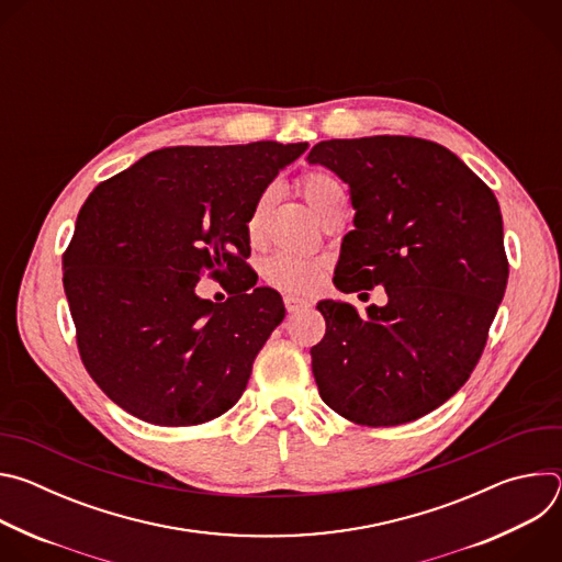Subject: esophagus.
Here are the masks:
<instances>
[{
  "label": "esophagus",
  "mask_w": 562,
  "mask_h": 562,
  "mask_svg": "<svg viewBox=\"0 0 562 562\" xmlns=\"http://www.w3.org/2000/svg\"><path fill=\"white\" fill-rule=\"evenodd\" d=\"M284 306H286V311H289V313H297V311L306 308V306H308V302H306L304 297H300V295L286 293V295H284Z\"/></svg>",
  "instance_id": "1"
}]
</instances>
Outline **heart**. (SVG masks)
<instances>
[{"instance_id": "b5f03b06", "label": "heart", "mask_w": 562, "mask_h": 562, "mask_svg": "<svg viewBox=\"0 0 562 562\" xmlns=\"http://www.w3.org/2000/svg\"><path fill=\"white\" fill-rule=\"evenodd\" d=\"M300 191L317 217L323 215V211L327 206H331L338 198L345 195L338 180H334L331 176H327L323 171L306 173L300 182ZM267 204H269V193H262L254 206L251 217H249L251 231H256ZM319 271H323V265H317L313 260H304V258H295V256H286V254L271 256L262 267L265 280L271 286L282 289V291H302V289L311 286L317 280Z\"/></svg>"}]
</instances>
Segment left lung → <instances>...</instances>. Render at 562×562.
<instances>
[{"label":"left lung","instance_id":"left-lung-1","mask_svg":"<svg viewBox=\"0 0 562 562\" xmlns=\"http://www.w3.org/2000/svg\"><path fill=\"white\" fill-rule=\"evenodd\" d=\"M306 162L334 171L356 209L334 284H380L389 297L367 315L317 302L319 397L358 425L412 423L447 403L483 356L509 278L498 200L456 153L420 137L327 139Z\"/></svg>","mask_w":562,"mask_h":562}]
</instances>
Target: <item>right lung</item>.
Instances as JSON below:
<instances>
[{
  "mask_svg": "<svg viewBox=\"0 0 562 562\" xmlns=\"http://www.w3.org/2000/svg\"><path fill=\"white\" fill-rule=\"evenodd\" d=\"M306 142L171 146L102 182L77 215L64 291L79 356L131 416L159 427L209 423L247 389L284 319L278 291L245 265L249 217ZM232 273L226 303L194 293Z\"/></svg>",
  "mask_w": 562,
  "mask_h": 562,
  "instance_id": "add662e5",
  "label": "right lung"
}]
</instances>
